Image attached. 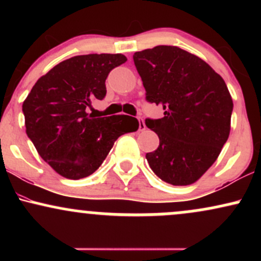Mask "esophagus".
<instances>
[{
    "instance_id": "obj_1",
    "label": "esophagus",
    "mask_w": 261,
    "mask_h": 261,
    "mask_svg": "<svg viewBox=\"0 0 261 261\" xmlns=\"http://www.w3.org/2000/svg\"><path fill=\"white\" fill-rule=\"evenodd\" d=\"M137 120H139V130L140 131H142V130H145V121H143V119H142V116H137Z\"/></svg>"
}]
</instances>
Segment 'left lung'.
<instances>
[{
  "instance_id": "1",
  "label": "left lung",
  "mask_w": 261,
  "mask_h": 261,
  "mask_svg": "<svg viewBox=\"0 0 261 261\" xmlns=\"http://www.w3.org/2000/svg\"><path fill=\"white\" fill-rule=\"evenodd\" d=\"M146 100L162 106V119H146L160 146L146 154L154 174L172 185L201 178L229 136L233 101L222 77L178 46L158 45L134 54Z\"/></svg>"
}]
</instances>
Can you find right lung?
I'll return each instance as SVG.
<instances>
[{
    "label": "right lung",
    "instance_id": "right-lung-1",
    "mask_svg": "<svg viewBox=\"0 0 261 261\" xmlns=\"http://www.w3.org/2000/svg\"><path fill=\"white\" fill-rule=\"evenodd\" d=\"M121 54H89L65 60L37 81L23 103L27 135L40 157L67 179L93 174L114 142L139 128L136 118H93V100L107 94L106 80L126 61Z\"/></svg>",
    "mask_w": 261,
    "mask_h": 261
}]
</instances>
